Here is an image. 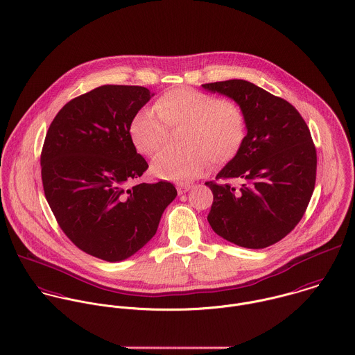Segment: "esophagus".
<instances>
[{"mask_svg":"<svg viewBox=\"0 0 355 355\" xmlns=\"http://www.w3.org/2000/svg\"><path fill=\"white\" fill-rule=\"evenodd\" d=\"M193 186H190V184H184V183H180V184H178V193L179 194H184V193H187L190 189H191Z\"/></svg>","mask_w":355,"mask_h":355,"instance_id":"esophagus-1","label":"esophagus"}]
</instances>
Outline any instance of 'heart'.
<instances>
[{
	"mask_svg": "<svg viewBox=\"0 0 355 355\" xmlns=\"http://www.w3.org/2000/svg\"><path fill=\"white\" fill-rule=\"evenodd\" d=\"M183 126L180 150H166L154 157L155 176L187 182L202 175L209 158L216 165L234 159L246 137V119L233 101L194 88H175L164 92L154 110L141 109L129 122V137L143 155L155 154L164 144L166 128Z\"/></svg>",
	"mask_w": 355,
	"mask_h": 355,
	"instance_id": "obj_1",
	"label": "heart"
}]
</instances>
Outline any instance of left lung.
<instances>
[{
    "mask_svg": "<svg viewBox=\"0 0 355 355\" xmlns=\"http://www.w3.org/2000/svg\"><path fill=\"white\" fill-rule=\"evenodd\" d=\"M232 98L246 119L236 154L205 184L214 193L208 222L218 236L249 249L288 236L303 218L315 186L317 151L310 129L286 101L245 80L202 85ZM239 178L236 189L227 180Z\"/></svg>",
    "mask_w": 355,
    "mask_h": 355,
    "instance_id": "1",
    "label": "left lung"
}]
</instances>
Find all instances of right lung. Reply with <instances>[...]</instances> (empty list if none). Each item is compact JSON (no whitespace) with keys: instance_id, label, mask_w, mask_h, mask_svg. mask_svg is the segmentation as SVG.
Wrapping results in <instances>:
<instances>
[{"instance_id":"1","label":"right lung","mask_w":355,"mask_h":355,"mask_svg":"<svg viewBox=\"0 0 355 355\" xmlns=\"http://www.w3.org/2000/svg\"><path fill=\"white\" fill-rule=\"evenodd\" d=\"M151 96L136 85L95 88L63 106L42 146L44 193L60 229L77 248L106 261L141 249L178 196L169 182L133 184L148 164L128 128Z\"/></svg>"}]
</instances>
